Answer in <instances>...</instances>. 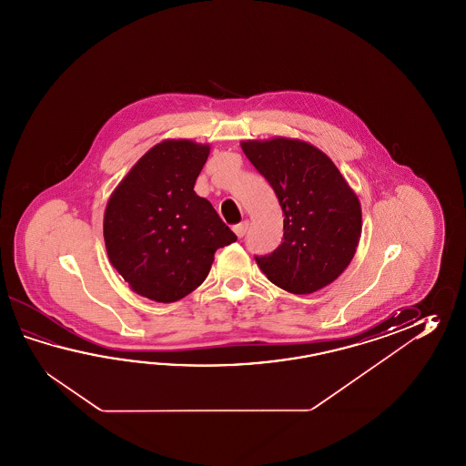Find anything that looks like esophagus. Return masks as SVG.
<instances>
[{
  "instance_id": "esophagus-1",
  "label": "esophagus",
  "mask_w": 466,
  "mask_h": 466,
  "mask_svg": "<svg viewBox=\"0 0 466 466\" xmlns=\"http://www.w3.org/2000/svg\"><path fill=\"white\" fill-rule=\"evenodd\" d=\"M233 231L237 233L238 238L245 237L248 231V221H241L239 225H235V227H233Z\"/></svg>"
}]
</instances>
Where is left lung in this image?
I'll return each instance as SVG.
<instances>
[{
    "instance_id": "8db88e82",
    "label": "left lung",
    "mask_w": 466,
    "mask_h": 466,
    "mask_svg": "<svg viewBox=\"0 0 466 466\" xmlns=\"http://www.w3.org/2000/svg\"><path fill=\"white\" fill-rule=\"evenodd\" d=\"M241 148L267 178L283 209V241L255 257L271 283L307 295L335 281L355 255L361 208L333 161L298 141H243Z\"/></svg>"
}]
</instances>
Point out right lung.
I'll use <instances>...</instances> for the list:
<instances>
[{"label":"right lung","instance_id":"obj_1","mask_svg":"<svg viewBox=\"0 0 466 466\" xmlns=\"http://www.w3.org/2000/svg\"><path fill=\"white\" fill-rule=\"evenodd\" d=\"M208 145L168 139L149 149L111 195L103 235L111 265L133 291L158 303L189 295L215 251L237 241L195 181Z\"/></svg>","mask_w":466,"mask_h":466}]
</instances>
